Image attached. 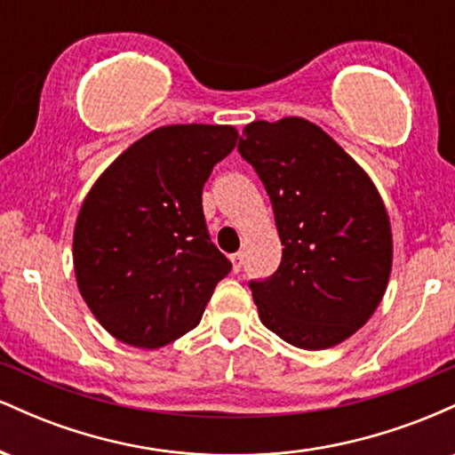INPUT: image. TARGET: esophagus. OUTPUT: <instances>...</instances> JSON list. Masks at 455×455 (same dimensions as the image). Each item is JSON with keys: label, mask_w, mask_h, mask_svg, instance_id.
Masks as SVG:
<instances>
[{"label": "esophagus", "mask_w": 455, "mask_h": 455, "mask_svg": "<svg viewBox=\"0 0 455 455\" xmlns=\"http://www.w3.org/2000/svg\"><path fill=\"white\" fill-rule=\"evenodd\" d=\"M231 263H233V269H235V271L242 269V265H243V254H242V252L231 254Z\"/></svg>", "instance_id": "1"}]
</instances>
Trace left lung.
Segmentation results:
<instances>
[{
	"instance_id": "obj_1",
	"label": "left lung",
	"mask_w": 455,
	"mask_h": 455,
	"mask_svg": "<svg viewBox=\"0 0 455 455\" xmlns=\"http://www.w3.org/2000/svg\"><path fill=\"white\" fill-rule=\"evenodd\" d=\"M237 151L274 207L280 267L250 280L263 325L306 351L336 347L365 325L391 271V228L362 166L301 117L252 122Z\"/></svg>"
}]
</instances>
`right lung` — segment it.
I'll return each mask as SVG.
<instances>
[{"mask_svg":"<svg viewBox=\"0 0 455 455\" xmlns=\"http://www.w3.org/2000/svg\"><path fill=\"white\" fill-rule=\"evenodd\" d=\"M233 126H162L100 175L75 227V274L117 340L160 348L201 323L231 271L210 237L203 186L235 148Z\"/></svg>","mask_w":455,"mask_h":455,"instance_id":"obj_1","label":"right lung"}]
</instances>
